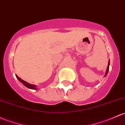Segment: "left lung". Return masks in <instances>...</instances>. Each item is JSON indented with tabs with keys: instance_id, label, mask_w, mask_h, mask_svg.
<instances>
[{
	"instance_id": "obj_1",
	"label": "left lung",
	"mask_w": 125,
	"mask_h": 125,
	"mask_svg": "<svg viewBox=\"0 0 125 125\" xmlns=\"http://www.w3.org/2000/svg\"><path fill=\"white\" fill-rule=\"evenodd\" d=\"M109 66H110V60H109V63H108V65H107V69H106V72H105V75L104 76H105L107 75V74L108 72H109Z\"/></svg>"
}]
</instances>
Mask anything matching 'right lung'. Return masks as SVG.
Wrapping results in <instances>:
<instances>
[{
    "mask_svg": "<svg viewBox=\"0 0 125 125\" xmlns=\"http://www.w3.org/2000/svg\"><path fill=\"white\" fill-rule=\"evenodd\" d=\"M16 75V77L17 78V79H18L19 81H20L21 83H22L23 85L25 86L26 87L28 88H30V89H31V90H37V89L36 88L37 85H34V84H31V83H27V82L25 81L22 80V79H21L20 77H18V76L17 75Z\"/></svg>",
    "mask_w": 125,
    "mask_h": 125,
    "instance_id": "right-lung-1",
    "label": "right lung"
}]
</instances>
